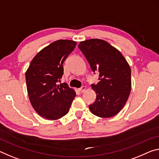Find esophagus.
<instances>
[{
    "mask_svg": "<svg viewBox=\"0 0 159 159\" xmlns=\"http://www.w3.org/2000/svg\"><path fill=\"white\" fill-rule=\"evenodd\" d=\"M85 89H86V87H85V86H82L81 88H80V89H79V90L80 93H84V92H85Z\"/></svg>",
    "mask_w": 159,
    "mask_h": 159,
    "instance_id": "34e87169",
    "label": "esophagus"
}]
</instances>
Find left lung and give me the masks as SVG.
<instances>
[{
  "instance_id": "1",
  "label": "left lung",
  "mask_w": 159,
  "mask_h": 159,
  "mask_svg": "<svg viewBox=\"0 0 159 159\" xmlns=\"http://www.w3.org/2000/svg\"><path fill=\"white\" fill-rule=\"evenodd\" d=\"M79 48L93 72L99 73L100 81L93 84L96 100L89 105L90 112L109 118L120 112L127 101L132 87L131 69L121 52L100 39L80 42Z\"/></svg>"
}]
</instances>
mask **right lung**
I'll return each mask as SVG.
<instances>
[{
    "label": "right lung",
    "instance_id": "obj_1",
    "mask_svg": "<svg viewBox=\"0 0 159 159\" xmlns=\"http://www.w3.org/2000/svg\"><path fill=\"white\" fill-rule=\"evenodd\" d=\"M76 42L59 39L38 52L25 73L27 89L32 107L41 117L56 120L69 112L75 97L66 83L58 85L64 74L63 64Z\"/></svg>",
    "mask_w": 159,
    "mask_h": 159
}]
</instances>
